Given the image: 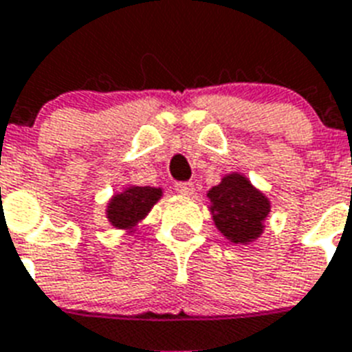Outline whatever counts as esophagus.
I'll return each mask as SVG.
<instances>
[{
    "instance_id": "1",
    "label": "esophagus",
    "mask_w": 352,
    "mask_h": 352,
    "mask_svg": "<svg viewBox=\"0 0 352 352\" xmlns=\"http://www.w3.org/2000/svg\"><path fill=\"white\" fill-rule=\"evenodd\" d=\"M175 191L181 195H191L195 191V186H193V182H177Z\"/></svg>"
}]
</instances>
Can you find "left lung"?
Returning a JSON list of instances; mask_svg holds the SVG:
<instances>
[{"mask_svg": "<svg viewBox=\"0 0 352 352\" xmlns=\"http://www.w3.org/2000/svg\"><path fill=\"white\" fill-rule=\"evenodd\" d=\"M213 221L226 239L248 244L262 233V222L270 215V201L255 190L245 177L226 175L208 193Z\"/></svg>", "mask_w": 352, "mask_h": 352, "instance_id": "left-lung-1", "label": "left lung"}]
</instances>
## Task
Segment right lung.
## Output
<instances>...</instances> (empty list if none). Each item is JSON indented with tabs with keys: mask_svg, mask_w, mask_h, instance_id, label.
Instances as JSON below:
<instances>
[{
	"mask_svg": "<svg viewBox=\"0 0 352 352\" xmlns=\"http://www.w3.org/2000/svg\"><path fill=\"white\" fill-rule=\"evenodd\" d=\"M162 191L150 186H131L116 195L108 206V219L111 226L119 230L133 228L137 222L148 215L151 206L161 199Z\"/></svg>",
	"mask_w": 352,
	"mask_h": 352,
	"instance_id": "obj_1",
	"label": "right lung"
}]
</instances>
